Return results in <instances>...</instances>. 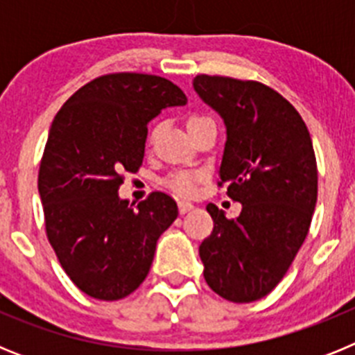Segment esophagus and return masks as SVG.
<instances>
[{"instance_id":"esophagus-1","label":"esophagus","mask_w":355,"mask_h":355,"mask_svg":"<svg viewBox=\"0 0 355 355\" xmlns=\"http://www.w3.org/2000/svg\"><path fill=\"white\" fill-rule=\"evenodd\" d=\"M178 208H180L181 215H184V213L192 211L193 205H192V202H188V200H180V202H178Z\"/></svg>"}]
</instances>
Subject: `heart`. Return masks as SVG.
Wrapping results in <instances>:
<instances>
[{"instance_id":"obj_1","label":"heart","mask_w":355,"mask_h":355,"mask_svg":"<svg viewBox=\"0 0 355 355\" xmlns=\"http://www.w3.org/2000/svg\"><path fill=\"white\" fill-rule=\"evenodd\" d=\"M199 119L205 117H192L188 121V124L193 121H199ZM200 180V174H196V172H178V174L168 175V180L165 181L168 188H171L172 192H175L178 196H193L197 190V181Z\"/></svg>"}]
</instances>
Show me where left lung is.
I'll return each mask as SVG.
<instances>
[{
  "label": "left lung",
  "mask_w": 355,
  "mask_h": 355,
  "mask_svg": "<svg viewBox=\"0 0 355 355\" xmlns=\"http://www.w3.org/2000/svg\"><path fill=\"white\" fill-rule=\"evenodd\" d=\"M193 89L225 124L220 181L241 205L236 218L208 205L213 231L199 247L208 286L222 299H263L284 277L311 225L318 171L299 112L250 80L199 74Z\"/></svg>",
  "instance_id": "1"
}]
</instances>
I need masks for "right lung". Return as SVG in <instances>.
Segmentation results:
<instances>
[{
    "label": "right lung",
    "instance_id": "add662e5",
    "mask_svg": "<svg viewBox=\"0 0 355 355\" xmlns=\"http://www.w3.org/2000/svg\"><path fill=\"white\" fill-rule=\"evenodd\" d=\"M187 101L165 78L115 72L83 85L56 114L39 168L46 234L89 297L133 293L149 274L156 241L178 218L167 193L153 192L133 208L119 188L122 172L142 165L149 121Z\"/></svg>",
    "mask_w": 355,
    "mask_h": 355
}]
</instances>
